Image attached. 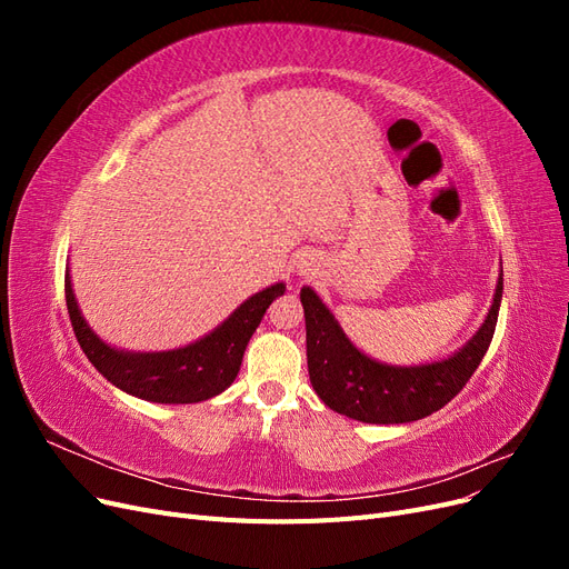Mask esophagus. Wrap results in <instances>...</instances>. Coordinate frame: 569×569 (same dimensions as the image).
<instances>
[{"instance_id":"obj_1","label":"esophagus","mask_w":569,"mask_h":569,"mask_svg":"<svg viewBox=\"0 0 569 569\" xmlns=\"http://www.w3.org/2000/svg\"><path fill=\"white\" fill-rule=\"evenodd\" d=\"M297 270H299V274H313L318 268H316V263H313V258H311V256H303L301 261L297 263Z\"/></svg>"}]
</instances>
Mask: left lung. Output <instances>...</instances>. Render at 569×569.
Instances as JSON below:
<instances>
[{"mask_svg": "<svg viewBox=\"0 0 569 569\" xmlns=\"http://www.w3.org/2000/svg\"><path fill=\"white\" fill-rule=\"evenodd\" d=\"M503 274V272H501ZM503 278L477 335L453 356L425 366H387L360 353L311 287L301 289L311 385L325 406L370 425H399L432 416L468 385L493 339Z\"/></svg>", "mask_w": 569, "mask_h": 569, "instance_id": "left-lung-1", "label": "left lung"}]
</instances>
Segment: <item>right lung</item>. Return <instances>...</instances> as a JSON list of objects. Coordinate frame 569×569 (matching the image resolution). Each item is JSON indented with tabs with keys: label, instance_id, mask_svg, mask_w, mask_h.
Returning a JSON list of instances; mask_svg holds the SVG:
<instances>
[{
	"label": "right lung",
	"instance_id": "obj_1",
	"mask_svg": "<svg viewBox=\"0 0 569 569\" xmlns=\"http://www.w3.org/2000/svg\"><path fill=\"white\" fill-rule=\"evenodd\" d=\"M282 295V282L266 287L239 306L211 335L182 349L132 353L109 347L92 332L78 308L71 274L66 272V306L80 349L111 385L151 403H199L226 391L234 382L247 343L261 325L268 306Z\"/></svg>",
	"mask_w": 569,
	"mask_h": 569
}]
</instances>
